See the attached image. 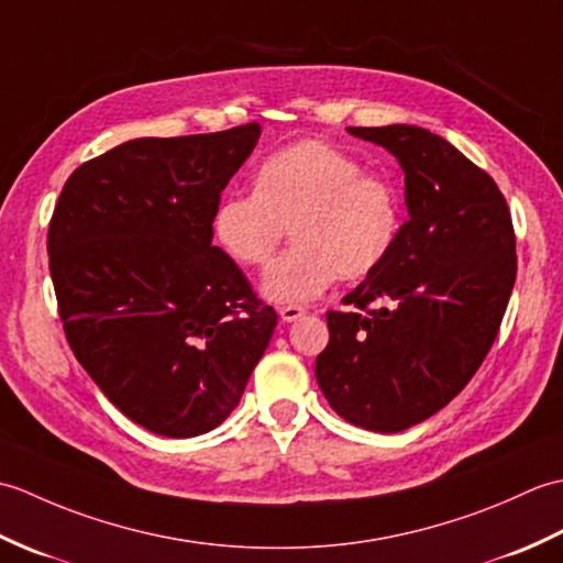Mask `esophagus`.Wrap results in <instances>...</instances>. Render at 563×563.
<instances>
[{"label":"esophagus","instance_id":"obj_1","mask_svg":"<svg viewBox=\"0 0 563 563\" xmlns=\"http://www.w3.org/2000/svg\"><path fill=\"white\" fill-rule=\"evenodd\" d=\"M278 314H280L283 321H288V324H290V321L302 319L307 314V309L305 307H280Z\"/></svg>","mask_w":563,"mask_h":563}]
</instances>
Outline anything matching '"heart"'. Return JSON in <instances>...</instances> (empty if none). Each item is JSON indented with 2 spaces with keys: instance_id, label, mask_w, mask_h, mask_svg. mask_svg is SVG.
<instances>
[{
  "instance_id": "b5f03b06",
  "label": "heart",
  "mask_w": 563,
  "mask_h": 563,
  "mask_svg": "<svg viewBox=\"0 0 563 563\" xmlns=\"http://www.w3.org/2000/svg\"><path fill=\"white\" fill-rule=\"evenodd\" d=\"M290 227L295 246L263 275L261 292L302 307L343 278H365L391 254L401 198L387 178L327 142L302 140L258 166L256 194H230L212 214V234L242 266H266Z\"/></svg>"
}]
</instances>
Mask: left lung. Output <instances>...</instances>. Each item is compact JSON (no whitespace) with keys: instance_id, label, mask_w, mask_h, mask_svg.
<instances>
[{"instance_id":"1","label":"left lung","mask_w":563,"mask_h":563,"mask_svg":"<svg viewBox=\"0 0 563 563\" xmlns=\"http://www.w3.org/2000/svg\"><path fill=\"white\" fill-rule=\"evenodd\" d=\"M404 172L409 220L391 254L327 312L317 382L331 409L399 433L464 389L496 341L516 283V234L496 181L448 140L416 125L349 128Z\"/></svg>"}]
</instances>
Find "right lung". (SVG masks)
I'll list each match as a JSON object with an SVG mask.
<instances>
[{"label":"right lung","instance_id":"1","mask_svg":"<svg viewBox=\"0 0 563 563\" xmlns=\"http://www.w3.org/2000/svg\"><path fill=\"white\" fill-rule=\"evenodd\" d=\"M261 125L137 137L67 178L47 230L71 353L130 421L164 438L218 428L278 324L212 246L220 194Z\"/></svg>","mask_w":563,"mask_h":563}]
</instances>
